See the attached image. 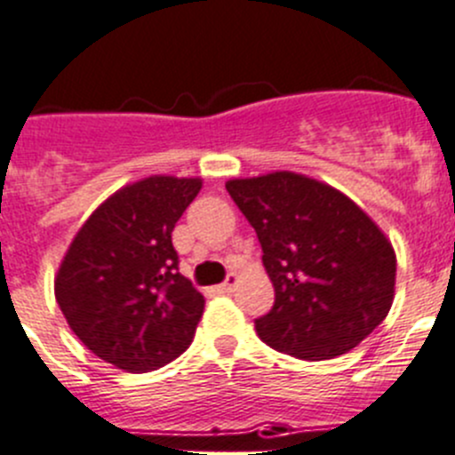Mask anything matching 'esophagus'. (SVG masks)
I'll use <instances>...</instances> for the list:
<instances>
[{
	"mask_svg": "<svg viewBox=\"0 0 455 455\" xmlns=\"http://www.w3.org/2000/svg\"><path fill=\"white\" fill-rule=\"evenodd\" d=\"M236 282H239V277H236L235 273L228 275V279H225L223 284L219 286V291H220V293H232V291H235V286H236Z\"/></svg>",
	"mask_w": 455,
	"mask_h": 455,
	"instance_id": "esophagus-1",
	"label": "esophagus"
}]
</instances>
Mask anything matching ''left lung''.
<instances>
[{"label": "left lung", "instance_id": "obj_1", "mask_svg": "<svg viewBox=\"0 0 455 455\" xmlns=\"http://www.w3.org/2000/svg\"><path fill=\"white\" fill-rule=\"evenodd\" d=\"M264 250L275 304L255 320L270 347L304 361L340 356L393 307L397 257L381 228L327 182L273 171L225 182Z\"/></svg>", "mask_w": 455, "mask_h": 455}]
</instances>
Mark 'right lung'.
Instances as JSON below:
<instances>
[{
	"instance_id": "add662e5",
	"label": "right lung",
	"mask_w": 455,
	"mask_h": 455,
	"mask_svg": "<svg viewBox=\"0 0 455 455\" xmlns=\"http://www.w3.org/2000/svg\"><path fill=\"white\" fill-rule=\"evenodd\" d=\"M200 178L148 176L103 200L58 266V307L78 340L106 363L151 372L194 340L205 298L178 273L171 232Z\"/></svg>"
}]
</instances>
